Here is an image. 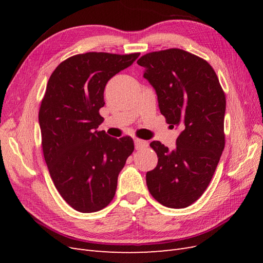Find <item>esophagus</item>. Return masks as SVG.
Returning a JSON list of instances; mask_svg holds the SVG:
<instances>
[{
  "instance_id": "obj_1",
  "label": "esophagus",
  "mask_w": 263,
  "mask_h": 263,
  "mask_svg": "<svg viewBox=\"0 0 263 263\" xmlns=\"http://www.w3.org/2000/svg\"><path fill=\"white\" fill-rule=\"evenodd\" d=\"M134 142H135V148L136 149H142V148H146L148 146V142L146 140H142V139L136 138L134 140Z\"/></svg>"
}]
</instances>
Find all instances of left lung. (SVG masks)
Masks as SVG:
<instances>
[{"instance_id":"1","label":"left lung","mask_w":263,"mask_h":263,"mask_svg":"<svg viewBox=\"0 0 263 263\" xmlns=\"http://www.w3.org/2000/svg\"><path fill=\"white\" fill-rule=\"evenodd\" d=\"M137 63L166 123L181 129L176 149L150 144L158 164L146 174L148 190L166 208H187L208 189L225 147V93L210 63L182 49L150 52Z\"/></svg>"}]
</instances>
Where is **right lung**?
<instances>
[{"instance_id":"1","label":"right lung","mask_w":263,"mask_h":263,"mask_svg":"<svg viewBox=\"0 0 263 263\" xmlns=\"http://www.w3.org/2000/svg\"><path fill=\"white\" fill-rule=\"evenodd\" d=\"M139 53L86 52L54 69L38 121L45 161L58 192L81 213L98 212L113 200L117 178L134 151L130 137H110L103 123L104 89Z\"/></svg>"}]
</instances>
